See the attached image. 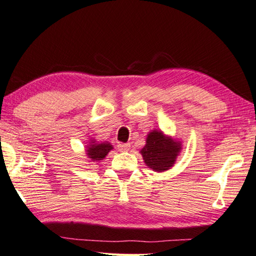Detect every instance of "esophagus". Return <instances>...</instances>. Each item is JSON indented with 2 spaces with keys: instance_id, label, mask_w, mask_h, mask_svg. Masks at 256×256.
<instances>
[{
  "instance_id": "esophagus-1",
  "label": "esophagus",
  "mask_w": 256,
  "mask_h": 256,
  "mask_svg": "<svg viewBox=\"0 0 256 256\" xmlns=\"http://www.w3.org/2000/svg\"><path fill=\"white\" fill-rule=\"evenodd\" d=\"M118 148L120 151H128L130 148L129 144H118Z\"/></svg>"
}]
</instances>
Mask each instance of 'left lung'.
<instances>
[{"label":"left lung","mask_w":256,"mask_h":256,"mask_svg":"<svg viewBox=\"0 0 256 256\" xmlns=\"http://www.w3.org/2000/svg\"><path fill=\"white\" fill-rule=\"evenodd\" d=\"M181 142L166 137L162 132L152 130L146 139V146L140 150L144 164L154 171L161 172L170 169L181 150Z\"/></svg>","instance_id":"1"}]
</instances>
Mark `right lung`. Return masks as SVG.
Segmentation results:
<instances>
[{
	"label": "right lung",
	"mask_w": 256,
	"mask_h": 256,
	"mask_svg": "<svg viewBox=\"0 0 256 256\" xmlns=\"http://www.w3.org/2000/svg\"><path fill=\"white\" fill-rule=\"evenodd\" d=\"M112 149V146L109 142L98 144L95 142V140H92L90 146H87L86 154L92 161H99L105 158Z\"/></svg>",
	"instance_id": "1"
}]
</instances>
